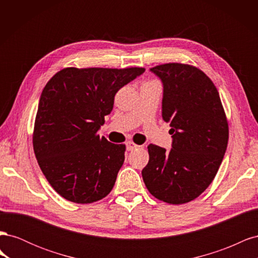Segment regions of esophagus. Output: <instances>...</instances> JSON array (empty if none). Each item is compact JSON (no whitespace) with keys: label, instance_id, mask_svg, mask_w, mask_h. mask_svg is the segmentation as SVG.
I'll list each match as a JSON object with an SVG mask.
<instances>
[{"label":"esophagus","instance_id":"obj_1","mask_svg":"<svg viewBox=\"0 0 258 258\" xmlns=\"http://www.w3.org/2000/svg\"><path fill=\"white\" fill-rule=\"evenodd\" d=\"M139 147H140V145L136 144L135 142H132V141L127 142V150L128 151H134V150H137V148H139Z\"/></svg>","mask_w":258,"mask_h":258}]
</instances>
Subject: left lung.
<instances>
[{"instance_id":"1","label":"left lung","mask_w":258,"mask_h":258,"mask_svg":"<svg viewBox=\"0 0 258 258\" xmlns=\"http://www.w3.org/2000/svg\"><path fill=\"white\" fill-rule=\"evenodd\" d=\"M163 84L162 119L170 122V152L147 146L150 160L142 170L155 198L183 205L199 197L214 179L227 148L228 120L210 77L200 69L170 62L151 69Z\"/></svg>"}]
</instances>
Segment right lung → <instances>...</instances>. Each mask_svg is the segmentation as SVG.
I'll list each match as a JSON object with an SVG mask.
<instances>
[{"instance_id":"add662e5","label":"right lung","mask_w":258,"mask_h":258,"mask_svg":"<svg viewBox=\"0 0 258 258\" xmlns=\"http://www.w3.org/2000/svg\"><path fill=\"white\" fill-rule=\"evenodd\" d=\"M144 68H64L41 95L32 136L43 174L61 197L92 204L113 189L124 160V144L98 135L113 110L116 92Z\"/></svg>"}]
</instances>
